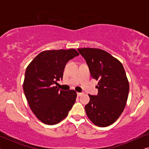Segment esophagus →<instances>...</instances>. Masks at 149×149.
I'll list each match as a JSON object with an SVG mask.
<instances>
[{"instance_id": "obj_1", "label": "esophagus", "mask_w": 149, "mask_h": 149, "mask_svg": "<svg viewBox=\"0 0 149 149\" xmlns=\"http://www.w3.org/2000/svg\"><path fill=\"white\" fill-rule=\"evenodd\" d=\"M83 94V93H79V92H77V95L78 96H81V95H82Z\"/></svg>"}]
</instances>
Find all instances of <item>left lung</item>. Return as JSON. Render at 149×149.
Returning a JSON list of instances; mask_svg holds the SVG:
<instances>
[{
    "mask_svg": "<svg viewBox=\"0 0 149 149\" xmlns=\"http://www.w3.org/2000/svg\"><path fill=\"white\" fill-rule=\"evenodd\" d=\"M86 61L92 78L98 80L97 95H89L85 105L87 117L99 127L113 124L123 113L130 85L123 65L105 51L95 48L78 49Z\"/></svg>",
    "mask_w": 149,
    "mask_h": 149,
    "instance_id": "8db88e82",
    "label": "left lung"
}]
</instances>
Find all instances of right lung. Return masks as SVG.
Returning a JSON list of instances; mask_svg holds the SVG:
<instances>
[{"label":"right lung","mask_w":149,"mask_h":149,"mask_svg":"<svg viewBox=\"0 0 149 149\" xmlns=\"http://www.w3.org/2000/svg\"><path fill=\"white\" fill-rule=\"evenodd\" d=\"M79 55L73 49L44 51L26 68L24 93L32 111L45 124L60 122L75 103L76 91L60 90L54 85L62 79L66 63Z\"/></svg>","instance_id":"right-lung-1"}]
</instances>
